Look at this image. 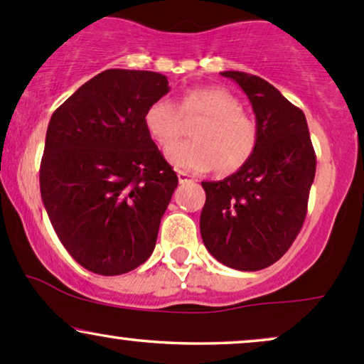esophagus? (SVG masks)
Returning <instances> with one entry per match:
<instances>
[{"label": "esophagus", "mask_w": 364, "mask_h": 364, "mask_svg": "<svg viewBox=\"0 0 364 364\" xmlns=\"http://www.w3.org/2000/svg\"><path fill=\"white\" fill-rule=\"evenodd\" d=\"M178 181L181 183V185H185V183L193 181V178H191L188 173H185V171H178Z\"/></svg>", "instance_id": "1"}]
</instances>
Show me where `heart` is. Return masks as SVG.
Returning <instances> with one entry per match:
<instances>
[{"label": "heart", "instance_id": "1", "mask_svg": "<svg viewBox=\"0 0 364 364\" xmlns=\"http://www.w3.org/2000/svg\"><path fill=\"white\" fill-rule=\"evenodd\" d=\"M185 118H202L191 129L195 140L179 141L166 152L174 168L203 173L220 164L235 171L252 157L258 129L241 111V104L220 87H195L183 94L178 104L168 97L156 99L144 114V127L156 144L168 147L178 139Z\"/></svg>", "mask_w": 364, "mask_h": 364}]
</instances>
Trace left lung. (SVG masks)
Instances as JSON below:
<instances>
[{
  "label": "left lung",
  "instance_id": "1",
  "mask_svg": "<svg viewBox=\"0 0 364 364\" xmlns=\"http://www.w3.org/2000/svg\"><path fill=\"white\" fill-rule=\"evenodd\" d=\"M252 102L258 139L252 157L223 181H202L200 232L208 253L255 272L289 250L304 223L316 157L303 111L260 77L220 72Z\"/></svg>",
  "mask_w": 364,
  "mask_h": 364
}]
</instances>
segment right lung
I'll return each instance as SVG.
<instances>
[{
  "instance_id": "1",
  "label": "right lung",
  "mask_w": 364,
  "mask_h": 364,
  "mask_svg": "<svg viewBox=\"0 0 364 364\" xmlns=\"http://www.w3.org/2000/svg\"><path fill=\"white\" fill-rule=\"evenodd\" d=\"M168 92L161 73L106 70L53 112L41 196L66 252L90 272L127 274L156 248L178 176L144 114Z\"/></svg>"
}]
</instances>
